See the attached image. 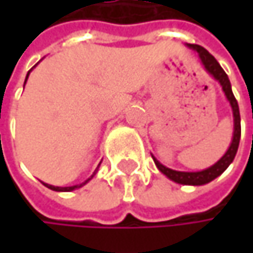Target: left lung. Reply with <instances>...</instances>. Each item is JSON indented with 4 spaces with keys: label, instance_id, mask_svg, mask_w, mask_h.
<instances>
[{
    "label": "left lung",
    "instance_id": "obj_1",
    "mask_svg": "<svg viewBox=\"0 0 253 253\" xmlns=\"http://www.w3.org/2000/svg\"><path fill=\"white\" fill-rule=\"evenodd\" d=\"M187 46L193 51L198 52L205 70L214 77L215 80L220 82L221 87H223V92L226 93V98L228 99L230 105H231V110H233V120H234V131H233V139H231V143L228 146L227 152L214 164L211 166L210 169H205L202 171H176V170H171V169H167L166 166H163L157 158H154V163L155 166L158 167V170L169 177L170 180L176 181L178 184H190V186H201V184H207L210 181H212L214 178L223 174L226 171L228 166L233 163L234 157H236V152H237V148H239V142H240V113H239V105H237V101L233 95V90H231V84H230V80H228L226 72L221 69V66L218 64V61L201 45H195V43H187Z\"/></svg>",
    "mask_w": 253,
    "mask_h": 253
}]
</instances>
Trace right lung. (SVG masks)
<instances>
[{
  "mask_svg": "<svg viewBox=\"0 0 253 253\" xmlns=\"http://www.w3.org/2000/svg\"><path fill=\"white\" fill-rule=\"evenodd\" d=\"M30 72H32V70H30ZM30 72H29V73H30ZM29 73H27V76H26V80H27V77H29ZM26 80H25V83H26ZM93 174H95V173H93ZM92 177H90V178H92ZM90 178H87L86 181H83V183H80V184H76V186H69V187H58V186H52V184H46V183H43V184H45L48 189H51V190H55V192H72V190H75V189L82 187L83 184H86V183H87Z\"/></svg>",
  "mask_w": 253,
  "mask_h": 253,
  "instance_id": "1",
  "label": "right lung"
}]
</instances>
